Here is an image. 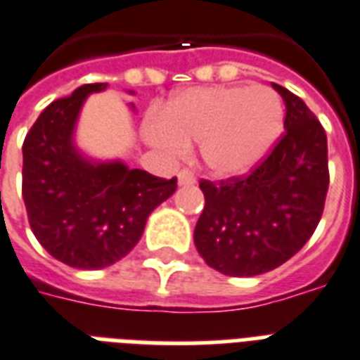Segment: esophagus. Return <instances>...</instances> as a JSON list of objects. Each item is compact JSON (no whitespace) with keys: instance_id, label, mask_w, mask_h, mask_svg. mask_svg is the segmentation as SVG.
Returning a JSON list of instances; mask_svg holds the SVG:
<instances>
[{"instance_id":"1","label":"esophagus","mask_w":360,"mask_h":360,"mask_svg":"<svg viewBox=\"0 0 360 360\" xmlns=\"http://www.w3.org/2000/svg\"><path fill=\"white\" fill-rule=\"evenodd\" d=\"M196 183V177L192 172L188 169H181L179 174H177V185L179 186H185V185H194Z\"/></svg>"}]
</instances>
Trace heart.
Here are the masks:
<instances>
[{
  "label": "heart",
  "instance_id": "obj_1",
  "mask_svg": "<svg viewBox=\"0 0 360 360\" xmlns=\"http://www.w3.org/2000/svg\"><path fill=\"white\" fill-rule=\"evenodd\" d=\"M284 106L265 86H198L175 93L141 124L149 146L168 160L198 143L202 164L220 179L252 174L284 132Z\"/></svg>",
  "mask_w": 360,
  "mask_h": 360
}]
</instances>
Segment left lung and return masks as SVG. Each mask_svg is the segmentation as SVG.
<instances>
[{
	"mask_svg": "<svg viewBox=\"0 0 360 360\" xmlns=\"http://www.w3.org/2000/svg\"><path fill=\"white\" fill-rule=\"evenodd\" d=\"M285 106L284 136L248 177L202 181L205 207L194 245L226 276L273 271L301 250L323 213L329 188L327 134L301 98L273 84Z\"/></svg>",
	"mask_w": 360,
	"mask_h": 360,
	"instance_id": "8db88e82",
	"label": "left lung"
}]
</instances>
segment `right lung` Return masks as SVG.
<instances>
[{
  "label": "right lung",
  "instance_id": "obj_1",
  "mask_svg": "<svg viewBox=\"0 0 360 360\" xmlns=\"http://www.w3.org/2000/svg\"><path fill=\"white\" fill-rule=\"evenodd\" d=\"M106 87L86 84L53 101L22 146V196L31 230L48 254L84 271L123 259L138 245L149 214L177 188L175 177L130 169L121 158H93L76 146L86 98Z\"/></svg>",
  "mask_w": 360,
  "mask_h": 360
}]
</instances>
